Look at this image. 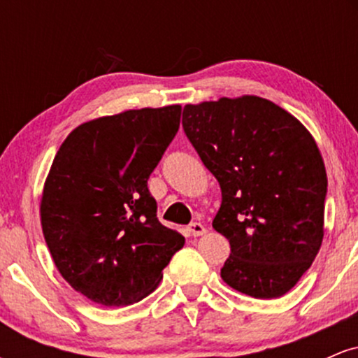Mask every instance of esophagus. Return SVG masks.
<instances>
[{
	"mask_svg": "<svg viewBox=\"0 0 358 358\" xmlns=\"http://www.w3.org/2000/svg\"><path fill=\"white\" fill-rule=\"evenodd\" d=\"M187 231L193 237H200V236H203L205 232H207V229H205V225L200 224V222H193V224L188 225Z\"/></svg>",
	"mask_w": 358,
	"mask_h": 358,
	"instance_id": "obj_1",
	"label": "esophagus"
}]
</instances>
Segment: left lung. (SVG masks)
I'll list each match as a JSON object with an SVG mask.
<instances>
[{"label":"left lung","mask_w":358,"mask_h":358,"mask_svg":"<svg viewBox=\"0 0 358 358\" xmlns=\"http://www.w3.org/2000/svg\"><path fill=\"white\" fill-rule=\"evenodd\" d=\"M183 131L222 190L212 225L231 244L220 276L271 299L306 273L323 241L327 171L306 127L268 99L183 108Z\"/></svg>","instance_id":"left-lung-1"}]
</instances>
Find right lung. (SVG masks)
Returning <instances> with one entry per match:
<instances>
[{"instance_id":"1","label":"right lung","mask_w":358,"mask_h":358,"mask_svg":"<svg viewBox=\"0 0 358 358\" xmlns=\"http://www.w3.org/2000/svg\"><path fill=\"white\" fill-rule=\"evenodd\" d=\"M180 106L84 122L62 143L40 215L57 269L104 306L139 301L158 286L185 237L156 217L148 178L180 127Z\"/></svg>"}]
</instances>
